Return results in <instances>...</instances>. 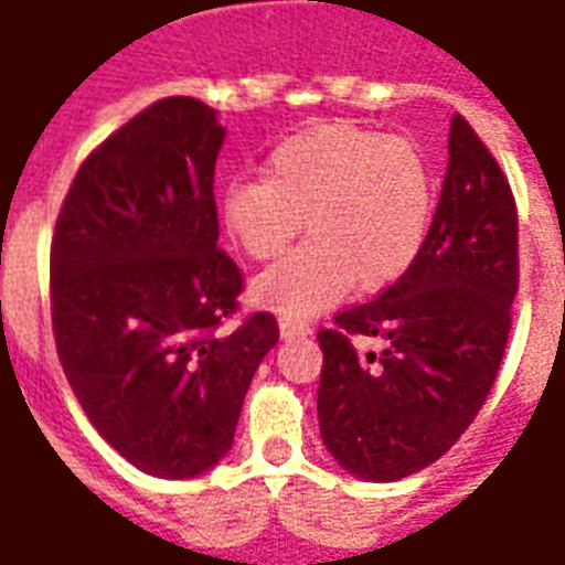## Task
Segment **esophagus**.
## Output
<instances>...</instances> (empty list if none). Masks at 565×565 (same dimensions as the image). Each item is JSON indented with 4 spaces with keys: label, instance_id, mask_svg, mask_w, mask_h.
<instances>
[{
    "label": "esophagus",
    "instance_id": "1",
    "mask_svg": "<svg viewBox=\"0 0 565 565\" xmlns=\"http://www.w3.org/2000/svg\"><path fill=\"white\" fill-rule=\"evenodd\" d=\"M278 331H281V340H296V337H308L310 326L308 322H299V319L284 317L281 322H278Z\"/></svg>",
    "mask_w": 565,
    "mask_h": 565
}]
</instances>
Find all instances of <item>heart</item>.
Instances as JSON below:
<instances>
[{"label":"heart","instance_id":"heart-1","mask_svg":"<svg viewBox=\"0 0 565 565\" xmlns=\"http://www.w3.org/2000/svg\"><path fill=\"white\" fill-rule=\"evenodd\" d=\"M430 213L434 175L419 146L352 122L287 137L266 179H231L220 193L222 225L255 260L281 255L301 220L313 234L252 284L257 305L287 319L317 317L354 281H398L425 246Z\"/></svg>","mask_w":565,"mask_h":565}]
</instances>
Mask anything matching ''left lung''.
<instances>
[{"mask_svg": "<svg viewBox=\"0 0 565 565\" xmlns=\"http://www.w3.org/2000/svg\"><path fill=\"white\" fill-rule=\"evenodd\" d=\"M516 204L490 149L460 114L419 257L377 299L319 331V434L354 478L390 483L446 455L499 372L519 287ZM352 335L382 349L361 353Z\"/></svg>", "mask_w": 565, "mask_h": 565, "instance_id": "1", "label": "left lung"}]
</instances>
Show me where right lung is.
Wrapping results in <instances>:
<instances>
[{
  "mask_svg": "<svg viewBox=\"0 0 565 565\" xmlns=\"http://www.w3.org/2000/svg\"><path fill=\"white\" fill-rule=\"evenodd\" d=\"M216 110L149 105L82 163L52 237V328L75 398L140 472L181 481L231 451L278 343L273 313L222 334L243 275L222 252Z\"/></svg>",
  "mask_w": 565,
  "mask_h": 565,
  "instance_id": "add662e5",
  "label": "right lung"
}]
</instances>
